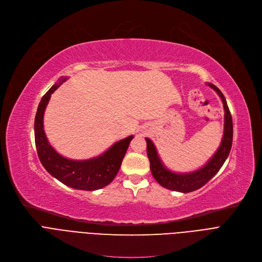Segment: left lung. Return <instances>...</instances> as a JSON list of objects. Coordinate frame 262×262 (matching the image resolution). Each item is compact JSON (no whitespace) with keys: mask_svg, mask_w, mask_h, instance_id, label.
Masks as SVG:
<instances>
[{"mask_svg":"<svg viewBox=\"0 0 262 262\" xmlns=\"http://www.w3.org/2000/svg\"><path fill=\"white\" fill-rule=\"evenodd\" d=\"M212 89L217 92V94L221 97L224 107V133L221 144L215 155L212 157V159L208 161L202 168L187 172V173H176L165 168L163 163L161 162L158 154H157L156 147L151 140L148 138H145L146 140V150L147 157L150 163V171L154 178L163 187L177 190L181 193H190L196 189H199L204 184L210 181L216 173L219 171L226 158L230 154L233 143V121L232 115L229 110L228 103L225 101L223 94L220 92L218 87L213 84H207Z\"/></svg>","mask_w":262,"mask_h":262,"instance_id":"left-lung-1","label":"left lung"}]
</instances>
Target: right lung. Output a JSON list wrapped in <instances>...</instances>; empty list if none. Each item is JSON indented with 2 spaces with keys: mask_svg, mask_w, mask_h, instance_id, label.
I'll list each match as a JSON object with an SVG mask.
<instances>
[{
  "mask_svg": "<svg viewBox=\"0 0 262 262\" xmlns=\"http://www.w3.org/2000/svg\"><path fill=\"white\" fill-rule=\"evenodd\" d=\"M61 78L42 97L34 119V141L39 159L52 177L76 189L96 190L108 185L118 173L133 136L116 142L110 149L96 158L75 161L62 157L49 144L43 129V116L51 94L64 82Z\"/></svg>",
  "mask_w": 262,
  "mask_h": 262,
  "instance_id": "obj_1",
  "label": "right lung"
}]
</instances>
